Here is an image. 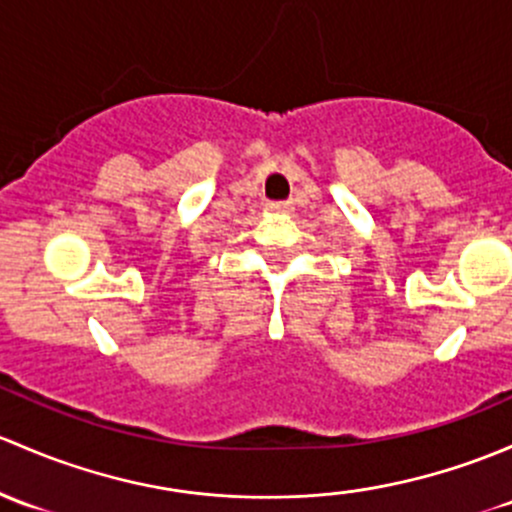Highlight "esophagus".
Listing matches in <instances>:
<instances>
[{
	"label": "esophagus",
	"mask_w": 512,
	"mask_h": 512,
	"mask_svg": "<svg viewBox=\"0 0 512 512\" xmlns=\"http://www.w3.org/2000/svg\"><path fill=\"white\" fill-rule=\"evenodd\" d=\"M268 212L286 214V212H291V204H288V202H271V204H268Z\"/></svg>",
	"instance_id": "esophagus-1"
}]
</instances>
